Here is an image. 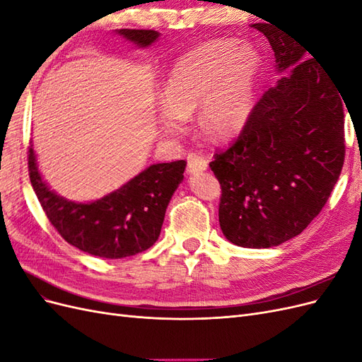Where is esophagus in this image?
<instances>
[{
  "instance_id": "1",
  "label": "esophagus",
  "mask_w": 362,
  "mask_h": 362,
  "mask_svg": "<svg viewBox=\"0 0 362 362\" xmlns=\"http://www.w3.org/2000/svg\"><path fill=\"white\" fill-rule=\"evenodd\" d=\"M206 168H208V161L205 157H202L199 154H194V152H192V154L187 156V172L190 175L204 172V170H206Z\"/></svg>"
}]
</instances>
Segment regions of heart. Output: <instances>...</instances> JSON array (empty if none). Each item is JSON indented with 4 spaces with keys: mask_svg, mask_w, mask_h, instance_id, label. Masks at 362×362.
Returning <instances> with one entry per match:
<instances>
[{
    "mask_svg": "<svg viewBox=\"0 0 362 362\" xmlns=\"http://www.w3.org/2000/svg\"><path fill=\"white\" fill-rule=\"evenodd\" d=\"M259 52L247 43L216 40L182 56L161 89L157 124L163 134L187 128L198 107V124L213 140L223 141L245 128L254 110L261 72Z\"/></svg>",
    "mask_w": 362,
    "mask_h": 362,
    "instance_id": "1",
    "label": "heart"
}]
</instances>
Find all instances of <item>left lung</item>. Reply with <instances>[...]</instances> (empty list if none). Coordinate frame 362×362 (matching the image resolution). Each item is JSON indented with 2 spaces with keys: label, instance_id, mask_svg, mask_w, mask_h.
<instances>
[{
  "label": "left lung",
  "instance_id": "obj_1",
  "mask_svg": "<svg viewBox=\"0 0 362 362\" xmlns=\"http://www.w3.org/2000/svg\"><path fill=\"white\" fill-rule=\"evenodd\" d=\"M254 27L267 37L276 72L288 74L264 92L210 168L222 187L223 235L264 249L299 235L329 199L344 163V100L302 45L269 24Z\"/></svg>",
  "mask_w": 362,
  "mask_h": 362
}]
</instances>
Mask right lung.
I'll return each instance as SVG.
<instances>
[{"mask_svg":"<svg viewBox=\"0 0 362 362\" xmlns=\"http://www.w3.org/2000/svg\"><path fill=\"white\" fill-rule=\"evenodd\" d=\"M115 33L139 48H149L160 36L154 30L120 28ZM185 164L184 160L151 164L101 199L76 202L51 190L39 170L33 145L28 151L31 185L52 226L76 249L112 259L136 255L157 242Z\"/></svg>","mask_w":362,"mask_h":362,"instance_id":"1","label":"right lung"}]
</instances>
